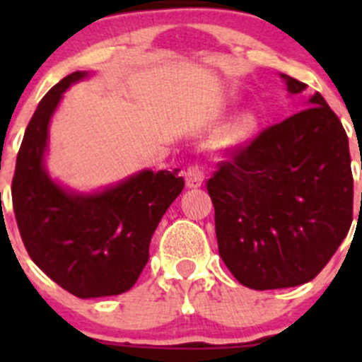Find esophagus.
<instances>
[{
	"label": "esophagus",
	"mask_w": 362,
	"mask_h": 362,
	"mask_svg": "<svg viewBox=\"0 0 362 362\" xmlns=\"http://www.w3.org/2000/svg\"><path fill=\"white\" fill-rule=\"evenodd\" d=\"M203 168L198 163L189 164L187 170H185V184L187 187H199L203 184Z\"/></svg>",
	"instance_id": "34e87169"
}]
</instances>
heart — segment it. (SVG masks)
I'll return each instance as SVG.
<instances>
[{"label": "heart", "mask_w": 362, "mask_h": 362, "mask_svg": "<svg viewBox=\"0 0 362 362\" xmlns=\"http://www.w3.org/2000/svg\"><path fill=\"white\" fill-rule=\"evenodd\" d=\"M254 127H255L254 117L250 115L242 117V119H238V122L235 124V127H233V136L235 138L249 136L252 131H254Z\"/></svg>", "instance_id": "b5f03b06"}]
</instances>
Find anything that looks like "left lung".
I'll use <instances>...</instances> for the list:
<instances>
[{
  "label": "left lung",
  "instance_id": "1",
  "mask_svg": "<svg viewBox=\"0 0 362 362\" xmlns=\"http://www.w3.org/2000/svg\"><path fill=\"white\" fill-rule=\"evenodd\" d=\"M289 93L305 83L284 75ZM206 180L218 254L242 286L286 289L310 282L349 233L354 178L349 138L319 93L266 127Z\"/></svg>",
  "mask_w": 362,
  "mask_h": 362
}]
</instances>
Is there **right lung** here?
<instances>
[{
  "mask_svg": "<svg viewBox=\"0 0 362 362\" xmlns=\"http://www.w3.org/2000/svg\"><path fill=\"white\" fill-rule=\"evenodd\" d=\"M86 71L64 76L38 103L17 154L16 221L36 266L76 298L129 291L148 261L160 217L184 189L177 173L145 170L100 194H69L43 168L49 120L64 90Z\"/></svg>",
  "mask_w": 362,
  "mask_h": 362,
  "instance_id": "right-lung-1",
  "label": "right lung"
}]
</instances>
